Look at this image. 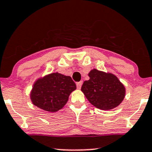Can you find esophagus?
<instances>
[{
  "mask_svg": "<svg viewBox=\"0 0 152 152\" xmlns=\"http://www.w3.org/2000/svg\"><path fill=\"white\" fill-rule=\"evenodd\" d=\"M82 83H83V82H82V81H80V82H77V83L76 84L77 88L78 89H80L81 86H82Z\"/></svg>",
  "mask_w": 152,
  "mask_h": 152,
  "instance_id": "1",
  "label": "esophagus"
}]
</instances>
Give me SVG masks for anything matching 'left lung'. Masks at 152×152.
Listing matches in <instances>:
<instances>
[{
  "instance_id": "left-lung-1",
  "label": "left lung",
  "mask_w": 152,
  "mask_h": 152,
  "mask_svg": "<svg viewBox=\"0 0 152 152\" xmlns=\"http://www.w3.org/2000/svg\"><path fill=\"white\" fill-rule=\"evenodd\" d=\"M81 90L92 105L107 110L119 105L125 96V88L114 75L94 70L88 74Z\"/></svg>"
}]
</instances>
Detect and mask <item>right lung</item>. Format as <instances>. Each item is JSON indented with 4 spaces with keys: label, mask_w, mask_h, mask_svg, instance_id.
<instances>
[{
    "label": "right lung",
    "mask_w": 152,
    "mask_h": 152,
    "mask_svg": "<svg viewBox=\"0 0 152 152\" xmlns=\"http://www.w3.org/2000/svg\"><path fill=\"white\" fill-rule=\"evenodd\" d=\"M75 89L76 84L70 76L52 73L35 82L31 98L37 107L54 112L66 105L69 95Z\"/></svg>",
    "instance_id": "1"
}]
</instances>
